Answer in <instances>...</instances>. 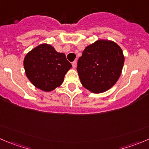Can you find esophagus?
<instances>
[{
	"instance_id": "34e87169",
	"label": "esophagus",
	"mask_w": 149,
	"mask_h": 149,
	"mask_svg": "<svg viewBox=\"0 0 149 149\" xmlns=\"http://www.w3.org/2000/svg\"><path fill=\"white\" fill-rule=\"evenodd\" d=\"M76 65H77V62H76V61H74V62H73V63H72V66H73V68H76Z\"/></svg>"
}]
</instances>
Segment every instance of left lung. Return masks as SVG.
I'll use <instances>...</instances> for the list:
<instances>
[{
  "label": "left lung",
  "instance_id": "8db88e82",
  "mask_svg": "<svg viewBox=\"0 0 149 149\" xmlns=\"http://www.w3.org/2000/svg\"><path fill=\"white\" fill-rule=\"evenodd\" d=\"M124 63L123 52L117 44L98 40L87 46L78 60L81 83L93 93L105 92L116 83Z\"/></svg>",
  "mask_w": 149,
  "mask_h": 149
}]
</instances>
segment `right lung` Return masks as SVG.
Here are the masks:
<instances>
[{
    "instance_id": "add662e5",
    "label": "right lung",
    "mask_w": 149,
    "mask_h": 149,
    "mask_svg": "<svg viewBox=\"0 0 149 149\" xmlns=\"http://www.w3.org/2000/svg\"><path fill=\"white\" fill-rule=\"evenodd\" d=\"M72 67L64 53H59L47 44H40L26 54L25 74L36 87L51 92L59 87Z\"/></svg>"
}]
</instances>
